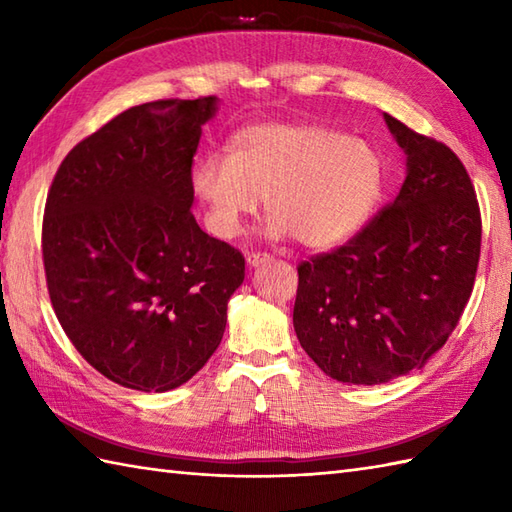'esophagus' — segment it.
<instances>
[{
	"label": "esophagus",
	"mask_w": 512,
	"mask_h": 512,
	"mask_svg": "<svg viewBox=\"0 0 512 512\" xmlns=\"http://www.w3.org/2000/svg\"><path fill=\"white\" fill-rule=\"evenodd\" d=\"M270 259H273V257H270L268 253H248V255H246V262H248V266H250V268L262 266V264H268Z\"/></svg>",
	"instance_id": "obj_1"
}]
</instances>
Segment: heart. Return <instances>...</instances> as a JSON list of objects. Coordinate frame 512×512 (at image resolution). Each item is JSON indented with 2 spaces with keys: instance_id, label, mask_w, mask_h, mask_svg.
<instances>
[{
  "instance_id": "b5f03b06",
  "label": "heart",
  "mask_w": 512,
  "mask_h": 512,
  "mask_svg": "<svg viewBox=\"0 0 512 512\" xmlns=\"http://www.w3.org/2000/svg\"><path fill=\"white\" fill-rule=\"evenodd\" d=\"M193 191L215 235L235 237L262 198L268 235L306 248H334L372 217L385 162L363 138L317 123H259L231 140V158L211 154L193 167Z\"/></svg>"
}]
</instances>
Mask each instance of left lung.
I'll use <instances>...</instances> for the list:
<instances>
[{"mask_svg": "<svg viewBox=\"0 0 512 512\" xmlns=\"http://www.w3.org/2000/svg\"><path fill=\"white\" fill-rule=\"evenodd\" d=\"M407 178L350 242L297 266V339L330 378L380 385L420 369L469 303L482 217L462 160L385 114Z\"/></svg>", "mask_w": 512, "mask_h": 512, "instance_id": "obj_1", "label": "left lung"}]
</instances>
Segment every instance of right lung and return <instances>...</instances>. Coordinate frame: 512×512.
Here are the masks:
<instances>
[{
	"label": "right lung",
	"mask_w": 512,
	"mask_h": 512,
	"mask_svg": "<svg viewBox=\"0 0 512 512\" xmlns=\"http://www.w3.org/2000/svg\"><path fill=\"white\" fill-rule=\"evenodd\" d=\"M215 96L129 107L63 158L41 250L54 314L96 372L169 391L217 350L244 281L237 248L191 213V167Z\"/></svg>",
	"instance_id": "obj_1"
}]
</instances>
